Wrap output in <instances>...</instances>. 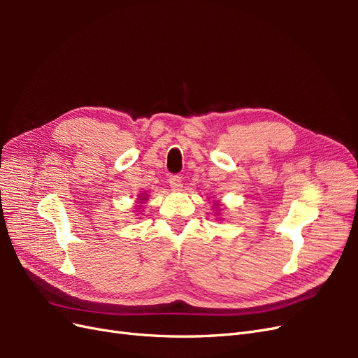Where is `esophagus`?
I'll return each instance as SVG.
<instances>
[{"instance_id":"1","label":"esophagus","mask_w":358,"mask_h":358,"mask_svg":"<svg viewBox=\"0 0 358 358\" xmlns=\"http://www.w3.org/2000/svg\"><path fill=\"white\" fill-rule=\"evenodd\" d=\"M169 183H170L171 189L180 191V188H182V178H180L179 175H171V176L169 178Z\"/></svg>"}]
</instances>
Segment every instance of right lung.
<instances>
[{
  "mask_svg": "<svg viewBox=\"0 0 358 358\" xmlns=\"http://www.w3.org/2000/svg\"><path fill=\"white\" fill-rule=\"evenodd\" d=\"M142 200H146V199H142Z\"/></svg>",
  "mask_w": 358,
  "mask_h": 358,
  "instance_id": "1",
  "label": "right lung"
}]
</instances>
